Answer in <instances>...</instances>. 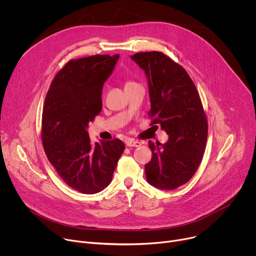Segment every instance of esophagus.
I'll use <instances>...</instances> for the list:
<instances>
[{
	"label": "esophagus",
	"instance_id": "34e87169",
	"mask_svg": "<svg viewBox=\"0 0 256 256\" xmlns=\"http://www.w3.org/2000/svg\"><path fill=\"white\" fill-rule=\"evenodd\" d=\"M126 146L128 147H140L142 146V142L138 140H130L126 142Z\"/></svg>",
	"mask_w": 256,
	"mask_h": 256
}]
</instances>
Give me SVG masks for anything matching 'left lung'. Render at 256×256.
Returning <instances> with one entry per match:
<instances>
[{
	"mask_svg": "<svg viewBox=\"0 0 256 256\" xmlns=\"http://www.w3.org/2000/svg\"><path fill=\"white\" fill-rule=\"evenodd\" d=\"M148 80L151 124H160L169 138L149 140L151 161L144 165L149 184L175 190L194 176L202 162L208 122L196 87L186 70L163 52H138L130 56Z\"/></svg>",
	"mask_w": 256,
	"mask_h": 256,
	"instance_id": "left-lung-1",
	"label": "left lung"
}]
</instances>
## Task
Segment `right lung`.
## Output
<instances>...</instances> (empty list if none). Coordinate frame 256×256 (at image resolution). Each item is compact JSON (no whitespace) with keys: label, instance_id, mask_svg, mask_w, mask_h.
<instances>
[{"label":"right lung","instance_id":"1","mask_svg":"<svg viewBox=\"0 0 256 256\" xmlns=\"http://www.w3.org/2000/svg\"><path fill=\"white\" fill-rule=\"evenodd\" d=\"M120 54L70 60L56 75L46 94L42 140L48 161L72 188L93 194L112 182L126 146L118 140L93 144L89 122L102 109V88Z\"/></svg>","mask_w":256,"mask_h":256}]
</instances>
